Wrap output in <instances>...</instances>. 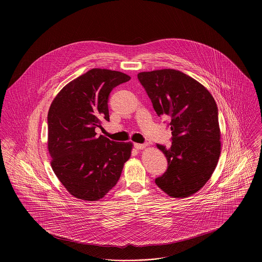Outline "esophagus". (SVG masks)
Wrapping results in <instances>:
<instances>
[{
	"mask_svg": "<svg viewBox=\"0 0 262 262\" xmlns=\"http://www.w3.org/2000/svg\"><path fill=\"white\" fill-rule=\"evenodd\" d=\"M134 147L136 149H144L146 147V144H140V143H134Z\"/></svg>",
	"mask_w": 262,
	"mask_h": 262,
	"instance_id": "esophagus-1",
	"label": "esophagus"
}]
</instances>
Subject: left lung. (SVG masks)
I'll list each match as a JSON object with an SVG mask.
<instances>
[{
	"mask_svg": "<svg viewBox=\"0 0 262 262\" xmlns=\"http://www.w3.org/2000/svg\"><path fill=\"white\" fill-rule=\"evenodd\" d=\"M158 117H170L171 146L157 144L167 169L155 184L172 198L195 193L213 174L221 152L217 104L199 81L176 70L138 74Z\"/></svg>",
	"mask_w": 262,
	"mask_h": 262,
	"instance_id": "1",
	"label": "left lung"
}]
</instances>
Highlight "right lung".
<instances>
[{"label": "right lung", "instance_id": "right-lung-1", "mask_svg": "<svg viewBox=\"0 0 262 262\" xmlns=\"http://www.w3.org/2000/svg\"><path fill=\"white\" fill-rule=\"evenodd\" d=\"M131 77L120 72L93 69L69 82L50 105L48 151L51 167L75 198L102 199L118 183L132 143L115 142L95 129L109 121L113 89Z\"/></svg>", "mask_w": 262, "mask_h": 262}]
</instances>
